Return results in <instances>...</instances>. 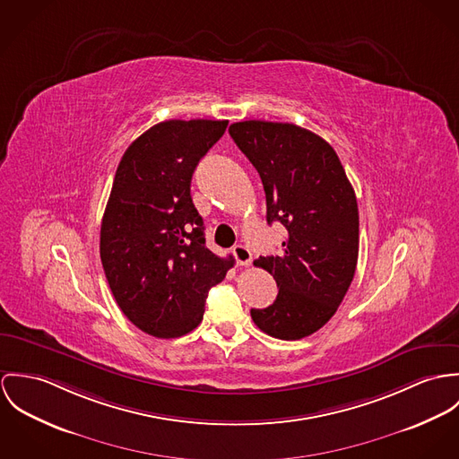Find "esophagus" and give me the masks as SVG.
Returning a JSON list of instances; mask_svg holds the SVG:
<instances>
[{"label": "esophagus", "instance_id": "1", "mask_svg": "<svg viewBox=\"0 0 459 459\" xmlns=\"http://www.w3.org/2000/svg\"><path fill=\"white\" fill-rule=\"evenodd\" d=\"M232 254L236 256V262H238L239 265H250V264H252V252H250L247 247L238 245V247H234Z\"/></svg>", "mask_w": 459, "mask_h": 459}]
</instances>
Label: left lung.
Segmentation results:
<instances>
[{"label": "left lung", "instance_id": "obj_1", "mask_svg": "<svg viewBox=\"0 0 459 459\" xmlns=\"http://www.w3.org/2000/svg\"><path fill=\"white\" fill-rule=\"evenodd\" d=\"M229 134L262 179L267 223L280 221L289 232L283 254L254 262L280 290L252 318L273 338L301 340L329 322L356 274L354 188L329 143L298 125L250 119L230 125Z\"/></svg>", "mask_w": 459, "mask_h": 459}]
</instances>
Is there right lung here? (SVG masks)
<instances>
[{
    "label": "right lung",
    "instance_id": "right-lung-1",
    "mask_svg": "<svg viewBox=\"0 0 459 459\" xmlns=\"http://www.w3.org/2000/svg\"><path fill=\"white\" fill-rule=\"evenodd\" d=\"M229 121L169 119L123 154L100 229L105 278L141 331L178 338L195 329L205 298L234 265L205 248L204 221L190 185Z\"/></svg>",
    "mask_w": 459,
    "mask_h": 459
}]
</instances>
